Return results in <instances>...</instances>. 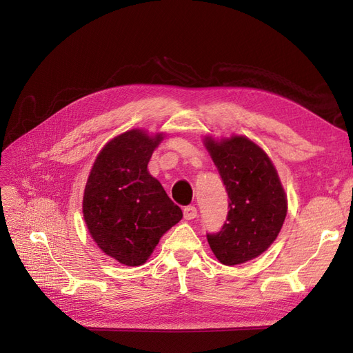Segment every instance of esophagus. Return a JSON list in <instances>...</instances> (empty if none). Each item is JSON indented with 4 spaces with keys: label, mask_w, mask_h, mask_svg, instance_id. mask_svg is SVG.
Returning a JSON list of instances; mask_svg holds the SVG:
<instances>
[{
    "label": "esophagus",
    "mask_w": 353,
    "mask_h": 353,
    "mask_svg": "<svg viewBox=\"0 0 353 353\" xmlns=\"http://www.w3.org/2000/svg\"><path fill=\"white\" fill-rule=\"evenodd\" d=\"M196 216H197V209H196V206H185V208H184V218H185L187 221L194 219Z\"/></svg>",
    "instance_id": "34e87169"
}]
</instances>
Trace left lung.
Returning a JSON list of instances; mask_svg holds the SVG:
<instances>
[{
  "mask_svg": "<svg viewBox=\"0 0 353 353\" xmlns=\"http://www.w3.org/2000/svg\"><path fill=\"white\" fill-rule=\"evenodd\" d=\"M228 193V215L219 232L206 234L223 265H239L262 254L279 236L287 215V197L279 174L262 148L234 135L205 143Z\"/></svg>",
  "mask_w": 353,
  "mask_h": 353,
  "instance_id": "1",
  "label": "left lung"
}]
</instances>
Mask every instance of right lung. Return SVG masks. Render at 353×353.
Returning a JSON list of instances; mask_svg holds the SVG:
<instances>
[{
    "mask_svg": "<svg viewBox=\"0 0 353 353\" xmlns=\"http://www.w3.org/2000/svg\"><path fill=\"white\" fill-rule=\"evenodd\" d=\"M162 138L141 130L114 137L95 159L85 185L82 212L92 240L126 266L143 265L160 237L183 218L147 170Z\"/></svg>",
    "mask_w": 353,
    "mask_h": 353,
    "instance_id": "obj_1",
    "label": "right lung"
}]
</instances>
